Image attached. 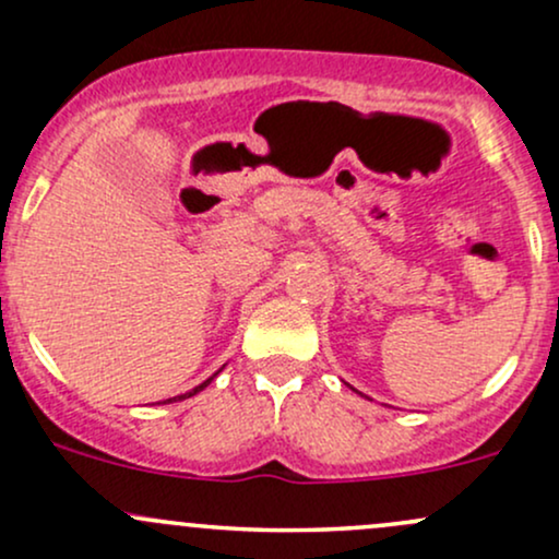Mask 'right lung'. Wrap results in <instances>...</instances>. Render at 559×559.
<instances>
[{
	"mask_svg": "<svg viewBox=\"0 0 559 559\" xmlns=\"http://www.w3.org/2000/svg\"><path fill=\"white\" fill-rule=\"evenodd\" d=\"M214 377H217V373H214ZM214 377H210V379H206V382H201V384H199V388H193V390H190V392H186V395H177V397H169V401H164V403H171V401H186V397H193V395H195V392H201V390H204V388H206V384H210Z\"/></svg>",
	"mask_w": 559,
	"mask_h": 559,
	"instance_id": "right-lung-1",
	"label": "right lung"
}]
</instances>
